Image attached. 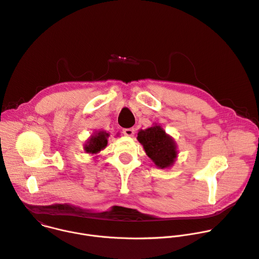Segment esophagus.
Masks as SVG:
<instances>
[{
	"label": "esophagus",
	"mask_w": 259,
	"mask_h": 259,
	"mask_svg": "<svg viewBox=\"0 0 259 259\" xmlns=\"http://www.w3.org/2000/svg\"><path fill=\"white\" fill-rule=\"evenodd\" d=\"M123 133L126 136H133L135 133V130H134V128H125V129H123Z\"/></svg>",
	"instance_id": "esophagus-1"
}]
</instances>
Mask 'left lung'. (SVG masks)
Instances as JSON below:
<instances>
[{
	"label": "left lung",
	"instance_id": "8db88e82",
	"mask_svg": "<svg viewBox=\"0 0 259 259\" xmlns=\"http://www.w3.org/2000/svg\"><path fill=\"white\" fill-rule=\"evenodd\" d=\"M137 140L157 167L169 168L175 164L179 154L177 143L160 125L155 124L145 130L140 129Z\"/></svg>",
	"mask_w": 259,
	"mask_h": 259
}]
</instances>
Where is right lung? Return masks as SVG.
Masks as SVG:
<instances>
[{
    "instance_id": "right-lung-1",
    "label": "right lung",
    "mask_w": 259,
    "mask_h": 259,
    "mask_svg": "<svg viewBox=\"0 0 259 259\" xmlns=\"http://www.w3.org/2000/svg\"><path fill=\"white\" fill-rule=\"evenodd\" d=\"M109 133L104 130H98L94 132L85 142L83 150L91 155H97L107 147ZM97 157V156H95Z\"/></svg>"
}]
</instances>
